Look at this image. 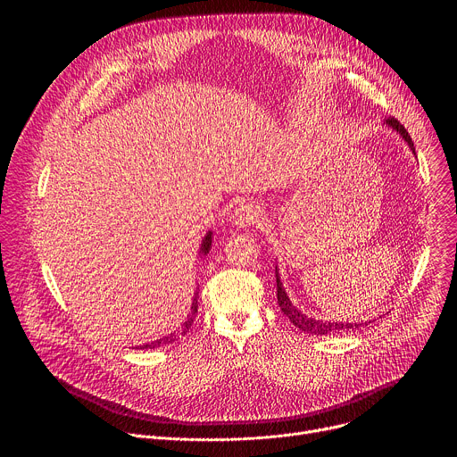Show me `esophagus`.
I'll return each mask as SVG.
<instances>
[{
    "label": "esophagus",
    "mask_w": 457,
    "mask_h": 457,
    "mask_svg": "<svg viewBox=\"0 0 457 457\" xmlns=\"http://www.w3.org/2000/svg\"><path fill=\"white\" fill-rule=\"evenodd\" d=\"M260 220V208L251 203H242L233 212V222L238 228H251Z\"/></svg>",
    "instance_id": "esophagus-1"
}]
</instances>
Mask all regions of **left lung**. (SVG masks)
I'll return each instance as SVG.
<instances>
[{"mask_svg":"<svg viewBox=\"0 0 457 457\" xmlns=\"http://www.w3.org/2000/svg\"><path fill=\"white\" fill-rule=\"evenodd\" d=\"M385 124L388 128H393L396 134H400L403 137V141L409 145V148L412 150V154L416 155L414 143H412L409 132L405 129V126L398 119H395V117H388L385 120ZM275 275H277V298H278V305H280L282 312L291 320V323L295 325V328L302 329L303 333H311V335H320L321 337V335H329V333H337V331H351V329H356V328H360V325H363V323H356V321L354 323H349V321H345V323L344 321H323V320H314L311 316H305L303 312H300L291 303V300H289V296H287V293L282 287V282L278 278V270H277ZM365 325H367V321H365Z\"/></svg>","mask_w":457,"mask_h":457,"instance_id":"obj_1","label":"left lung"}]
</instances>
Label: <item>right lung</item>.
<instances>
[{
	"label": "right lung",
	"instance_id": "right-lung-1",
	"mask_svg": "<svg viewBox=\"0 0 457 457\" xmlns=\"http://www.w3.org/2000/svg\"><path fill=\"white\" fill-rule=\"evenodd\" d=\"M210 249H212V231L204 237V240H203V244H201V254H208ZM197 309H199V303H197V296H195V298H193V303H191V312L187 314L186 321L182 323V328H180V333H179V335H186V333L189 331L191 323H193V320H195V314H197ZM173 337H175V333H173L171 337H168V338H161V340H157V342L146 344V345H143L141 349H155V347H161V345H164V344H171V342H173Z\"/></svg>",
	"mask_w": 457,
	"mask_h": 457
}]
</instances>
